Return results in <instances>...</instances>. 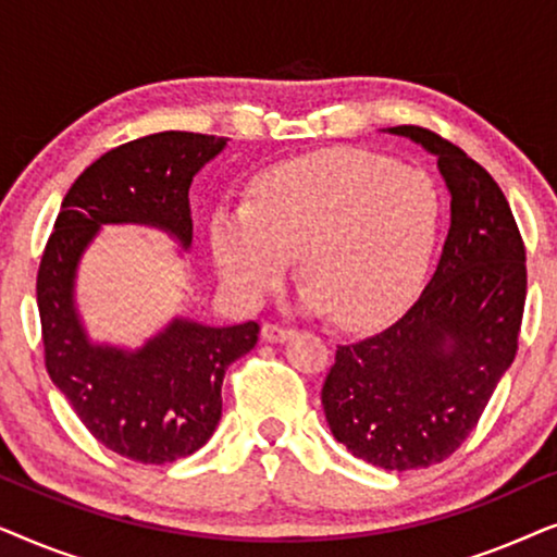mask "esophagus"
Segmentation results:
<instances>
[{
  "label": "esophagus",
  "instance_id": "34e87169",
  "mask_svg": "<svg viewBox=\"0 0 557 557\" xmlns=\"http://www.w3.org/2000/svg\"><path fill=\"white\" fill-rule=\"evenodd\" d=\"M261 337L265 342H286L294 337L292 330H286V326H278V324H263L261 326Z\"/></svg>",
  "mask_w": 557,
  "mask_h": 557
}]
</instances>
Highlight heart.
<instances>
[{
  "label": "heart",
  "mask_w": 557,
  "mask_h": 557,
  "mask_svg": "<svg viewBox=\"0 0 557 557\" xmlns=\"http://www.w3.org/2000/svg\"><path fill=\"white\" fill-rule=\"evenodd\" d=\"M431 174L360 149H326L271 166L253 202L210 218V253L238 304L253 307L301 261V307L368 330L406 307L444 227Z\"/></svg>",
  "instance_id": "heart-1"
}]
</instances>
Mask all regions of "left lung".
<instances>
[{
  "label": "left lung",
  "mask_w": 557,
  "mask_h": 557,
  "mask_svg": "<svg viewBox=\"0 0 557 557\" xmlns=\"http://www.w3.org/2000/svg\"><path fill=\"white\" fill-rule=\"evenodd\" d=\"M431 157L451 197L436 273L393 326L337 347L322 387L332 436L387 471L425 469L459 448L517 352L528 269L492 174L421 126H391Z\"/></svg>",
  "instance_id": "left-lung-1"
}]
</instances>
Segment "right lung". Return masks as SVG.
Listing matches in <instances>:
<instances>
[{
	"mask_svg": "<svg viewBox=\"0 0 557 557\" xmlns=\"http://www.w3.org/2000/svg\"><path fill=\"white\" fill-rule=\"evenodd\" d=\"M225 136L162 132L96 159L58 212L37 273L45 368L83 425L132 461L172 463L208 444L223 416L225 370L258 342V324L210 326L174 314L136 347L94 339L78 307V271L106 225H144L193 246L189 185Z\"/></svg>",
	"mask_w": 557,
	"mask_h": 557,
	"instance_id": "add662e5",
	"label": "right lung"
}]
</instances>
